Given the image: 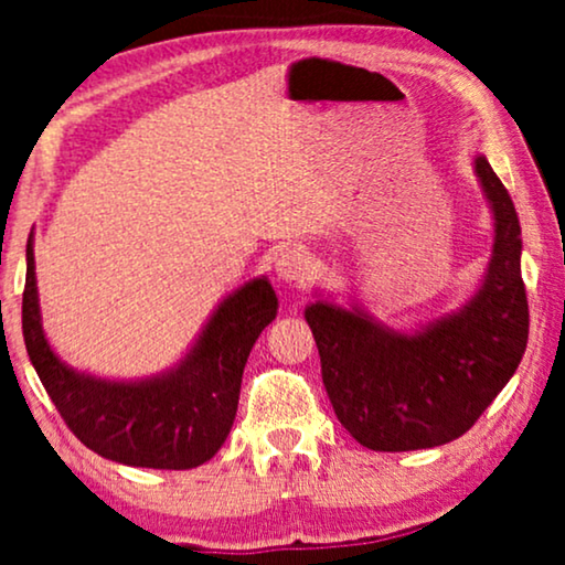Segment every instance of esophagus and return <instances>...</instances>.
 <instances>
[{
    "instance_id": "obj_1",
    "label": "esophagus",
    "mask_w": 565,
    "mask_h": 565,
    "mask_svg": "<svg viewBox=\"0 0 565 565\" xmlns=\"http://www.w3.org/2000/svg\"><path fill=\"white\" fill-rule=\"evenodd\" d=\"M311 275V257L300 246H288L277 254L275 277L285 285H303Z\"/></svg>"
}]
</instances>
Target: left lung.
<instances>
[{
	"label": "left lung",
	"mask_w": 565,
	"mask_h": 565,
	"mask_svg": "<svg viewBox=\"0 0 565 565\" xmlns=\"http://www.w3.org/2000/svg\"><path fill=\"white\" fill-rule=\"evenodd\" d=\"M473 172L493 244L481 282L458 308L401 329L360 300L337 303L316 290L303 311L337 419L367 450H427L466 435L527 347L520 218L483 153L473 157Z\"/></svg>",
	"instance_id": "8db88e82"
}]
</instances>
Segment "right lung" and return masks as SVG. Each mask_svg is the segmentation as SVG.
<instances>
[{"mask_svg": "<svg viewBox=\"0 0 565 565\" xmlns=\"http://www.w3.org/2000/svg\"><path fill=\"white\" fill-rule=\"evenodd\" d=\"M33 244L30 231L22 337L68 429L89 450L130 468L190 470L211 460L234 427L252 347L277 316L267 277H252L223 296L177 365L126 381L76 370L53 350L38 300Z\"/></svg>", "mask_w": 565, "mask_h": 565, "instance_id": "add662e5", "label": "right lung"}]
</instances>
